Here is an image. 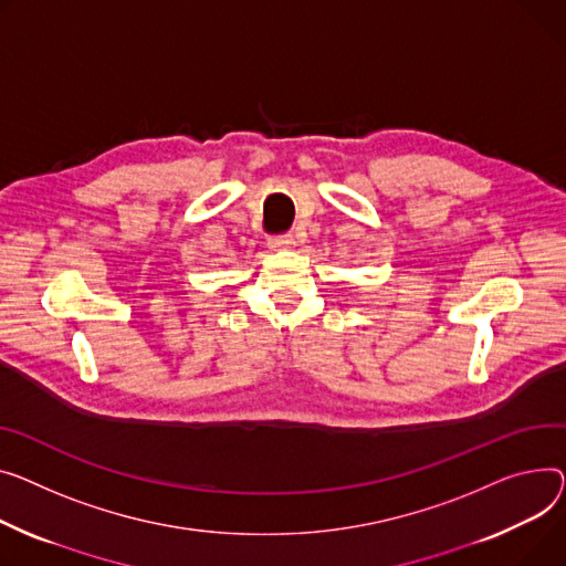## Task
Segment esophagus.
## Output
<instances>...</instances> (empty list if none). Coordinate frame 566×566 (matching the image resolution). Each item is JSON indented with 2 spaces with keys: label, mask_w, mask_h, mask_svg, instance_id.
Returning a JSON list of instances; mask_svg holds the SVG:
<instances>
[{
  "label": "esophagus",
  "mask_w": 566,
  "mask_h": 566,
  "mask_svg": "<svg viewBox=\"0 0 566 566\" xmlns=\"http://www.w3.org/2000/svg\"><path fill=\"white\" fill-rule=\"evenodd\" d=\"M269 245L273 250H291L295 245V239H293V234H277V237L269 239Z\"/></svg>",
  "instance_id": "34e87169"
}]
</instances>
